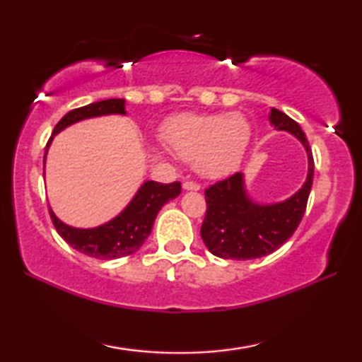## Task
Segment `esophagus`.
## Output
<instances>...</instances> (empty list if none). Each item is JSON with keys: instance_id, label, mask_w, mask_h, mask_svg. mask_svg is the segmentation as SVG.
Masks as SVG:
<instances>
[{"instance_id": "34e87169", "label": "esophagus", "mask_w": 362, "mask_h": 362, "mask_svg": "<svg viewBox=\"0 0 362 362\" xmlns=\"http://www.w3.org/2000/svg\"><path fill=\"white\" fill-rule=\"evenodd\" d=\"M183 188H185V189H193V192H198V189H201V185H199V183L193 182V180H187V182H183Z\"/></svg>"}]
</instances>
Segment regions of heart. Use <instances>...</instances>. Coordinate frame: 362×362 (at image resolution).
<instances>
[{"label":"heart","instance_id":"heart-1","mask_svg":"<svg viewBox=\"0 0 362 362\" xmlns=\"http://www.w3.org/2000/svg\"><path fill=\"white\" fill-rule=\"evenodd\" d=\"M252 129L241 113L180 115L163 127V139L177 156L196 163L207 179H223L240 168Z\"/></svg>","mask_w":362,"mask_h":362}]
</instances>
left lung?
Listing matches in <instances>:
<instances>
[{
	"instance_id": "obj_1",
	"label": "left lung",
	"mask_w": 362,
	"mask_h": 362,
	"mask_svg": "<svg viewBox=\"0 0 362 362\" xmlns=\"http://www.w3.org/2000/svg\"><path fill=\"white\" fill-rule=\"evenodd\" d=\"M269 121L279 131H289L308 153L305 185L284 203L260 206L247 198L243 174L236 173L204 189L206 216L201 238L211 254L231 260H250L268 255L289 240L303 218L313 185L315 161L305 132L297 121L273 108Z\"/></svg>"
}]
</instances>
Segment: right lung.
I'll return each instance as SVG.
<instances>
[{
    "instance_id": "obj_1",
    "label": "right lung",
    "mask_w": 362,
    "mask_h": 362,
    "mask_svg": "<svg viewBox=\"0 0 362 362\" xmlns=\"http://www.w3.org/2000/svg\"><path fill=\"white\" fill-rule=\"evenodd\" d=\"M112 113L124 115V100L108 99L71 110V112L66 113L64 118L57 122L56 127H54L52 136L47 140V146L51 144L54 134L65 129L66 126L73 124V122L86 118H93V116ZM47 146L45 151V159ZM180 182H145L144 185L140 187L137 194L134 196L131 204L127 206L118 217H115L112 222L90 230L73 228V226L60 222V220L54 216V212L51 209H49V214H51L52 223L56 226L59 235L62 236L73 249L79 250V252L84 255L95 257V259L102 260L119 259V257L131 255L142 247V244L151 233L153 222H155L159 209H161L168 201L177 198V196L180 194Z\"/></svg>"
}]
</instances>
